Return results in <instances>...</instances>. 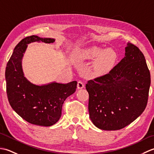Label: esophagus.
<instances>
[{
    "label": "esophagus",
    "instance_id": "34e87169",
    "mask_svg": "<svg viewBox=\"0 0 154 154\" xmlns=\"http://www.w3.org/2000/svg\"><path fill=\"white\" fill-rule=\"evenodd\" d=\"M84 87H85V85L82 82V81H78V83H77V89H83V88H84Z\"/></svg>",
    "mask_w": 154,
    "mask_h": 154
}]
</instances>
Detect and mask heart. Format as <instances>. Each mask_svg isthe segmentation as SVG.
I'll list each match as a JSON object with an SVG mask.
<instances>
[{
    "mask_svg": "<svg viewBox=\"0 0 154 154\" xmlns=\"http://www.w3.org/2000/svg\"><path fill=\"white\" fill-rule=\"evenodd\" d=\"M85 56L87 58L98 57L94 67L99 73H104L112 67L117 60V54L112 49H103L91 48L85 51Z\"/></svg>",
    "mask_w": 154,
    "mask_h": 154,
    "instance_id": "b5f03b06",
    "label": "heart"
}]
</instances>
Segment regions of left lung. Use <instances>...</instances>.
<instances>
[{
	"label": "left lung",
	"instance_id": "left-lung-1",
	"mask_svg": "<svg viewBox=\"0 0 154 154\" xmlns=\"http://www.w3.org/2000/svg\"><path fill=\"white\" fill-rule=\"evenodd\" d=\"M125 51L109 73L86 84L90 119L101 130H117L129 125L148 103L151 79L144 55L130 43Z\"/></svg>",
	"mask_w": 154,
	"mask_h": 154
}]
</instances>
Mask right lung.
<instances>
[{
	"instance_id": "add662e5",
	"label": "right lung",
	"mask_w": 154,
	"mask_h": 154,
	"mask_svg": "<svg viewBox=\"0 0 154 154\" xmlns=\"http://www.w3.org/2000/svg\"><path fill=\"white\" fill-rule=\"evenodd\" d=\"M34 42L50 44L55 40L33 35L16 45L6 67V93L12 109L23 119L35 125L50 126L60 120L64 101L76 91L77 82L39 86L28 81L23 73L22 59L27 45Z\"/></svg>"
}]
</instances>
